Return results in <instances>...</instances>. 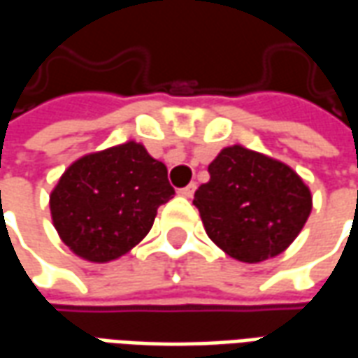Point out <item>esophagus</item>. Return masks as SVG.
I'll return each mask as SVG.
<instances>
[{"mask_svg":"<svg viewBox=\"0 0 358 358\" xmlns=\"http://www.w3.org/2000/svg\"><path fill=\"white\" fill-rule=\"evenodd\" d=\"M195 182H192V184H187L186 187H182V189H178V194L182 195V197H192V195L195 194Z\"/></svg>","mask_w":358,"mask_h":358,"instance_id":"34e87169","label":"esophagus"}]
</instances>
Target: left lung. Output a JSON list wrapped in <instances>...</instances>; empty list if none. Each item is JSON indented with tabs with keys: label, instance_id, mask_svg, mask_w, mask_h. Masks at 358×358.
I'll list each match as a JSON object with an SVG mask.
<instances>
[{
	"label": "left lung",
	"instance_id": "8db88e82",
	"mask_svg": "<svg viewBox=\"0 0 358 358\" xmlns=\"http://www.w3.org/2000/svg\"><path fill=\"white\" fill-rule=\"evenodd\" d=\"M209 174L194 205L207 236L241 263H261L285 251L313 209L297 172L243 145L222 149Z\"/></svg>",
	"mask_w": 358,
	"mask_h": 358
}]
</instances>
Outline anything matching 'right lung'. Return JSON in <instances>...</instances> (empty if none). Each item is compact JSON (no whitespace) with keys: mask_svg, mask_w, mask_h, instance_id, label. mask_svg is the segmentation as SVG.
Masks as SVG:
<instances>
[{"mask_svg":"<svg viewBox=\"0 0 358 358\" xmlns=\"http://www.w3.org/2000/svg\"><path fill=\"white\" fill-rule=\"evenodd\" d=\"M174 195L169 172L136 141L74 161L50 195L53 226L86 261L109 263L138 245Z\"/></svg>","mask_w":358,"mask_h":358,"instance_id":"obj_1","label":"right lung"}]
</instances>
